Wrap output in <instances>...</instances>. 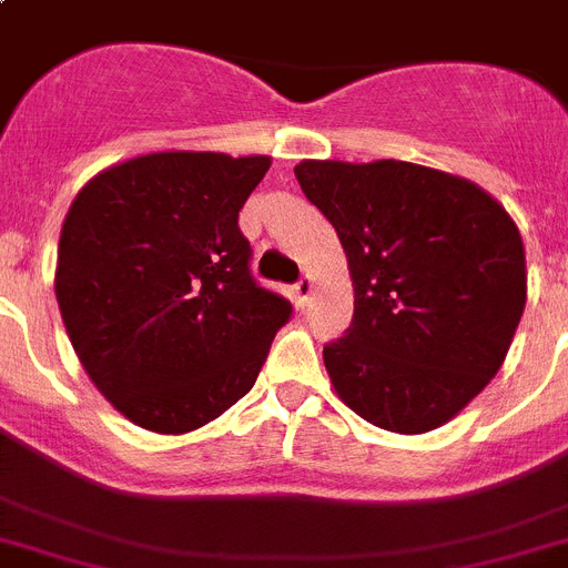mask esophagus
<instances>
[{"label": "esophagus", "instance_id": "1", "mask_svg": "<svg viewBox=\"0 0 568 568\" xmlns=\"http://www.w3.org/2000/svg\"><path fill=\"white\" fill-rule=\"evenodd\" d=\"M314 291V280L305 274V277H300V283L294 285V300H297V305H305L308 303V297H312Z\"/></svg>", "mask_w": 568, "mask_h": 568}]
</instances>
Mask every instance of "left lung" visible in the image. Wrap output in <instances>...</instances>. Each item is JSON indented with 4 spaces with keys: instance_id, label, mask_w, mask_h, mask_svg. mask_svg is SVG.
Returning <instances> with one entry per match:
<instances>
[{
    "instance_id": "8db88e82",
    "label": "left lung",
    "mask_w": 568,
    "mask_h": 568,
    "mask_svg": "<svg viewBox=\"0 0 568 568\" xmlns=\"http://www.w3.org/2000/svg\"><path fill=\"white\" fill-rule=\"evenodd\" d=\"M300 189L348 260L354 320L323 348L345 406L397 434L440 428L500 372L526 305L509 211L471 180L403 160H303Z\"/></svg>"
}]
</instances>
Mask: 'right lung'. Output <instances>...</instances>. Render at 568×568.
<instances>
[{
  "label": "right lung",
  "mask_w": 568,
  "mask_h": 568,
  "mask_svg": "<svg viewBox=\"0 0 568 568\" xmlns=\"http://www.w3.org/2000/svg\"><path fill=\"white\" fill-rule=\"evenodd\" d=\"M271 156L154 151L79 189L57 303L91 383L122 417L189 434L251 392L291 303L254 283L236 216Z\"/></svg>",
  "instance_id": "obj_1"
}]
</instances>
